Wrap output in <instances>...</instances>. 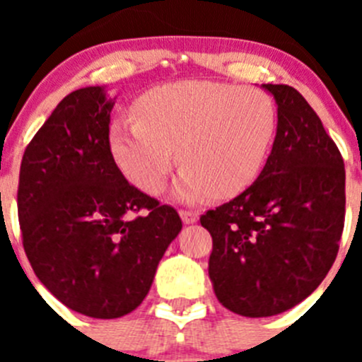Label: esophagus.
I'll return each instance as SVG.
<instances>
[{"mask_svg": "<svg viewBox=\"0 0 362 362\" xmlns=\"http://www.w3.org/2000/svg\"><path fill=\"white\" fill-rule=\"evenodd\" d=\"M180 217L184 224H194L199 218V214L196 210H180Z\"/></svg>", "mask_w": 362, "mask_h": 362, "instance_id": "34e87169", "label": "esophagus"}]
</instances>
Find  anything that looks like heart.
<instances>
[{
    "mask_svg": "<svg viewBox=\"0 0 362 362\" xmlns=\"http://www.w3.org/2000/svg\"><path fill=\"white\" fill-rule=\"evenodd\" d=\"M136 119L112 124L117 166L151 194L164 189L175 159L178 199L240 194L259 177L276 133V107L261 89L214 80H180L152 89L134 107Z\"/></svg>",
    "mask_w": 362,
    "mask_h": 362,
    "instance_id": "1",
    "label": "heart"
}]
</instances>
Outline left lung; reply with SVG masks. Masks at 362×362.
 <instances>
[{"label":"left lung","instance_id":"8db88e82","mask_svg":"<svg viewBox=\"0 0 362 362\" xmlns=\"http://www.w3.org/2000/svg\"><path fill=\"white\" fill-rule=\"evenodd\" d=\"M279 105L272 154L249 189L202 215L208 275L222 306L269 317L308 298L338 254L345 166L319 115L291 86L262 83Z\"/></svg>","mask_w":362,"mask_h":362}]
</instances>
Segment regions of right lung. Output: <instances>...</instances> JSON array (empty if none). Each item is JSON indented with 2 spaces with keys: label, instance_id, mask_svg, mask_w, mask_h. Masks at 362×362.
<instances>
[{
  "label": "right lung",
  "instance_id": "right-lung-1",
  "mask_svg": "<svg viewBox=\"0 0 362 362\" xmlns=\"http://www.w3.org/2000/svg\"><path fill=\"white\" fill-rule=\"evenodd\" d=\"M103 87L68 94L25 147L17 210L40 282L63 305L119 319L144 301L182 221L124 178Z\"/></svg>",
  "mask_w": 362,
  "mask_h": 362
}]
</instances>
